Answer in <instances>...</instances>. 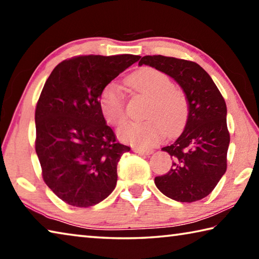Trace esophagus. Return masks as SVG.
Listing matches in <instances>:
<instances>
[{"instance_id": "1", "label": "esophagus", "mask_w": 259, "mask_h": 259, "mask_svg": "<svg viewBox=\"0 0 259 259\" xmlns=\"http://www.w3.org/2000/svg\"><path fill=\"white\" fill-rule=\"evenodd\" d=\"M133 151L135 153H138V154H144V155H151L153 152V150H144V148H139V147H134Z\"/></svg>"}]
</instances>
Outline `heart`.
<instances>
[{"mask_svg": "<svg viewBox=\"0 0 259 259\" xmlns=\"http://www.w3.org/2000/svg\"><path fill=\"white\" fill-rule=\"evenodd\" d=\"M134 93L150 98L144 122H129L121 125L117 135L121 140L140 147L156 143L163 136L174 135L187 119L188 104L186 96L171 85L168 75L153 67H142L125 80ZM100 109L108 123L117 125L125 119V103L119 88L107 85L100 95Z\"/></svg>", "mask_w": 259, "mask_h": 259, "instance_id": "heart-1", "label": "heart"}]
</instances>
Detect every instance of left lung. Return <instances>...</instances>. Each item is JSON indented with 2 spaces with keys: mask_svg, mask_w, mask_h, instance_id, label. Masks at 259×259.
Returning <instances> with one entry per match:
<instances>
[{
  "mask_svg": "<svg viewBox=\"0 0 259 259\" xmlns=\"http://www.w3.org/2000/svg\"><path fill=\"white\" fill-rule=\"evenodd\" d=\"M138 65H147L172 77L188 103L182 135L162 148L171 156V169L155 177V185L178 202L203 199L226 171L230 134L225 100L209 74L193 61L157 55L143 57Z\"/></svg>",
  "mask_w": 259,
  "mask_h": 259,
  "instance_id": "left-lung-1",
  "label": "left lung"
}]
</instances>
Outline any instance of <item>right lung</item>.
<instances>
[{"label": "right lung", "mask_w": 259, "mask_h": 259, "mask_svg": "<svg viewBox=\"0 0 259 259\" xmlns=\"http://www.w3.org/2000/svg\"><path fill=\"white\" fill-rule=\"evenodd\" d=\"M140 56H78L57 65L35 109V151L43 181L64 202L87 208L116 186V166L130 147L116 142L100 109L109 82Z\"/></svg>", "instance_id": "obj_1"}]
</instances>
